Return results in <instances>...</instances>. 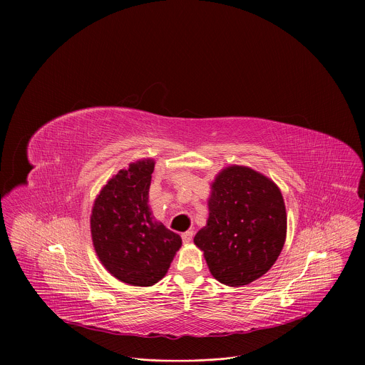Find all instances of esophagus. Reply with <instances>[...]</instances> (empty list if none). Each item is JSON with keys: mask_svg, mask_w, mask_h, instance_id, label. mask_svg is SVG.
Here are the masks:
<instances>
[{"mask_svg": "<svg viewBox=\"0 0 365 365\" xmlns=\"http://www.w3.org/2000/svg\"><path fill=\"white\" fill-rule=\"evenodd\" d=\"M192 238H193V231H186L182 234V240L185 244H189L192 241Z\"/></svg>", "mask_w": 365, "mask_h": 365, "instance_id": "esophagus-1", "label": "esophagus"}]
</instances>
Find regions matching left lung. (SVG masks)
Instances as JSON below:
<instances>
[{
  "instance_id": "left-lung-1",
  "label": "left lung",
  "mask_w": 365,
  "mask_h": 365,
  "mask_svg": "<svg viewBox=\"0 0 365 365\" xmlns=\"http://www.w3.org/2000/svg\"><path fill=\"white\" fill-rule=\"evenodd\" d=\"M210 218L193 238L211 274L227 286H244L266 274L286 240L280 189L244 166L224 169L212 183Z\"/></svg>"
}]
</instances>
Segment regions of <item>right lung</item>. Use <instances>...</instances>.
<instances>
[{"mask_svg": "<svg viewBox=\"0 0 365 365\" xmlns=\"http://www.w3.org/2000/svg\"><path fill=\"white\" fill-rule=\"evenodd\" d=\"M153 160L120 170L95 199L91 234L101 263L118 280L153 286L168 273L182 245L179 234L158 222L148 207Z\"/></svg>", "mask_w": 365, "mask_h": 365, "instance_id": "obj_1", "label": "right lung"}]
</instances>
